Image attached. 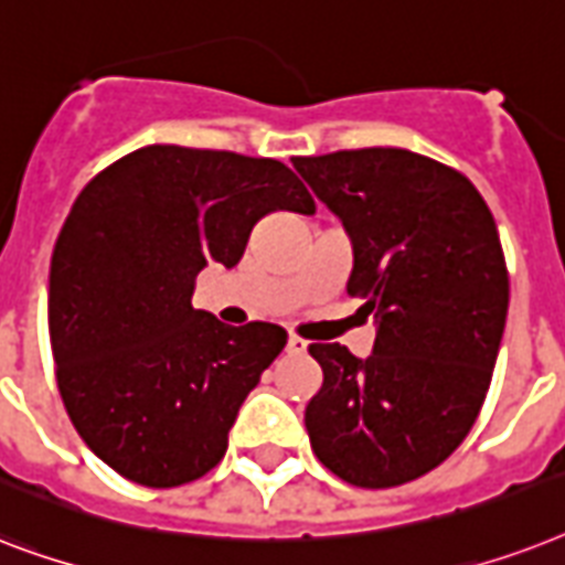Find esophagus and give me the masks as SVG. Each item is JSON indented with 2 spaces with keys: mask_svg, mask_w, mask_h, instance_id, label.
Masks as SVG:
<instances>
[{
  "mask_svg": "<svg viewBox=\"0 0 565 565\" xmlns=\"http://www.w3.org/2000/svg\"><path fill=\"white\" fill-rule=\"evenodd\" d=\"M306 341L303 338H297V335H288V341H286V350L288 353H306Z\"/></svg>",
  "mask_w": 565,
  "mask_h": 565,
  "instance_id": "1",
  "label": "esophagus"
}]
</instances>
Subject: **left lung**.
Instances as JSON below:
<instances>
[{
	"label": "left lung",
	"instance_id": "8db88e82",
	"mask_svg": "<svg viewBox=\"0 0 565 565\" xmlns=\"http://www.w3.org/2000/svg\"><path fill=\"white\" fill-rule=\"evenodd\" d=\"M353 245L347 291L364 297L367 359L311 344L323 385L306 405L318 461L355 487L426 476L484 405L511 282L493 212L461 171L405 148L295 157Z\"/></svg>",
	"mask_w": 565,
	"mask_h": 565
}]
</instances>
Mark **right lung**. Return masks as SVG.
<instances>
[{
  "label": "right lung",
  "instance_id": "add662e5",
  "mask_svg": "<svg viewBox=\"0 0 565 565\" xmlns=\"http://www.w3.org/2000/svg\"><path fill=\"white\" fill-rule=\"evenodd\" d=\"M311 215L279 160L146 146L89 180L54 242L49 338L84 444L128 481L206 476L286 329L192 309L195 277L233 268L262 215Z\"/></svg>",
  "mask_w": 565,
  "mask_h": 565
}]
</instances>
